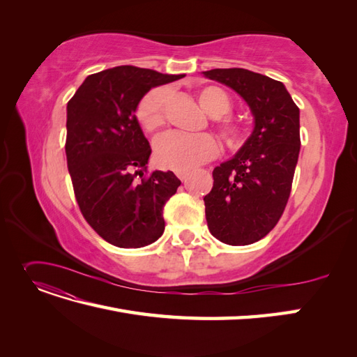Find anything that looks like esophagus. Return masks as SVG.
<instances>
[{
    "mask_svg": "<svg viewBox=\"0 0 357 357\" xmlns=\"http://www.w3.org/2000/svg\"><path fill=\"white\" fill-rule=\"evenodd\" d=\"M176 176L183 181V180H186V178H188V176H189V171H176Z\"/></svg>",
    "mask_w": 357,
    "mask_h": 357,
    "instance_id": "esophagus-1",
    "label": "esophagus"
}]
</instances>
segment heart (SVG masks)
Returning a JSON list of instances; mask_svg holds the SVG:
<instances>
[{"instance_id": "obj_1", "label": "heart", "mask_w": 357, "mask_h": 357, "mask_svg": "<svg viewBox=\"0 0 357 357\" xmlns=\"http://www.w3.org/2000/svg\"><path fill=\"white\" fill-rule=\"evenodd\" d=\"M201 109L213 119H219L231 112V101L222 89L215 86H204L197 92ZM168 100L167 88L150 91L142 100L137 110L138 122L149 132H155L165 123V105ZM218 131L223 142L232 149L240 147L244 142L243 129L232 121H222ZM218 153V143L214 138L201 135H183L171 132L162 135L155 143V159L160 167L174 171H189Z\"/></svg>"}]
</instances>
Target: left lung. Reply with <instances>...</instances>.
<instances>
[{
  "instance_id": "8db88e82",
  "label": "left lung",
  "mask_w": 357,
  "mask_h": 357,
  "mask_svg": "<svg viewBox=\"0 0 357 357\" xmlns=\"http://www.w3.org/2000/svg\"><path fill=\"white\" fill-rule=\"evenodd\" d=\"M202 74L238 93L253 116L250 137L213 169V189L204 197L211 235L247 245L264 238L284 211L301 149L299 109L286 86L268 75L244 68Z\"/></svg>"
}]
</instances>
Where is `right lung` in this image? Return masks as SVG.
Wrapping results in <instances>:
<instances>
[{
  "label": "right lung",
  "instance_id": "right-lung-1",
  "mask_svg": "<svg viewBox=\"0 0 357 357\" xmlns=\"http://www.w3.org/2000/svg\"><path fill=\"white\" fill-rule=\"evenodd\" d=\"M183 77L114 67L88 75L67 104L66 153L75 199L86 222L116 247H144L164 234L162 211L181 181L158 169L135 180L152 153L135 112L150 89Z\"/></svg>",
  "mask_w": 357,
  "mask_h": 357
}]
</instances>
